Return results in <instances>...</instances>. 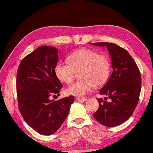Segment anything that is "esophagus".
Here are the masks:
<instances>
[{
	"mask_svg": "<svg viewBox=\"0 0 153 153\" xmlns=\"http://www.w3.org/2000/svg\"><path fill=\"white\" fill-rule=\"evenodd\" d=\"M76 100L77 101H79V102H85L87 100V98H77Z\"/></svg>",
	"mask_w": 153,
	"mask_h": 153,
	"instance_id": "1",
	"label": "esophagus"
}]
</instances>
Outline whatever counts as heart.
<instances>
[{"mask_svg": "<svg viewBox=\"0 0 153 153\" xmlns=\"http://www.w3.org/2000/svg\"><path fill=\"white\" fill-rule=\"evenodd\" d=\"M68 62H58L55 68V74L60 81L70 84L76 72L80 71L82 79L71 84L66 89L69 95L82 96L95 87L103 85L108 79L111 63L106 55L99 54L90 49H82L71 53Z\"/></svg>", "mask_w": 153, "mask_h": 153, "instance_id": "heart-1", "label": "heart"}]
</instances>
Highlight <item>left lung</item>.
<instances>
[{"label":"left lung","instance_id":"obj_1","mask_svg":"<svg viewBox=\"0 0 153 153\" xmlns=\"http://www.w3.org/2000/svg\"><path fill=\"white\" fill-rule=\"evenodd\" d=\"M91 44L107 47L113 69L108 81L100 90V94L107 97L104 100L98 98L99 108L93 116L105 126H118L128 120L138 104L141 90L139 69L129 53L116 44Z\"/></svg>","mask_w":153,"mask_h":153}]
</instances>
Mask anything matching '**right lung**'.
Returning <instances> with one entry per match:
<instances>
[{
  "label": "right lung",
  "instance_id": "right-lung-1",
  "mask_svg": "<svg viewBox=\"0 0 153 153\" xmlns=\"http://www.w3.org/2000/svg\"><path fill=\"white\" fill-rule=\"evenodd\" d=\"M57 49L42 46L21 61L16 73L19 110L26 123L43 135L53 134L68 117L73 96L59 100L49 97L59 94L62 84L55 74Z\"/></svg>",
  "mask_w": 153,
  "mask_h": 153
}]
</instances>
